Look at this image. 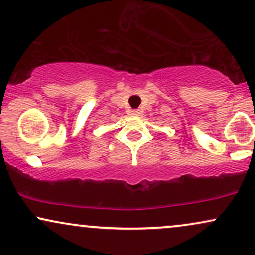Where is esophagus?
<instances>
[{
	"mask_svg": "<svg viewBox=\"0 0 255 255\" xmlns=\"http://www.w3.org/2000/svg\"><path fill=\"white\" fill-rule=\"evenodd\" d=\"M130 113H131V116H138L139 115V111H138V110H131Z\"/></svg>",
	"mask_w": 255,
	"mask_h": 255,
	"instance_id": "obj_1",
	"label": "esophagus"
}]
</instances>
